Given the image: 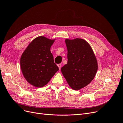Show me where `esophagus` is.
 Here are the masks:
<instances>
[{
	"instance_id": "esophagus-1",
	"label": "esophagus",
	"mask_w": 123,
	"mask_h": 123,
	"mask_svg": "<svg viewBox=\"0 0 123 123\" xmlns=\"http://www.w3.org/2000/svg\"><path fill=\"white\" fill-rule=\"evenodd\" d=\"M58 66L59 67V70H60L61 67V64H58Z\"/></svg>"
}]
</instances>
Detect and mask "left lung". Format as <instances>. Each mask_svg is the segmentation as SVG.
<instances>
[{
	"label": "left lung",
	"instance_id": "1",
	"mask_svg": "<svg viewBox=\"0 0 123 123\" xmlns=\"http://www.w3.org/2000/svg\"><path fill=\"white\" fill-rule=\"evenodd\" d=\"M67 63L61 72L69 85L74 90H79L90 83L98 69V62L88 43L82 39L65 40Z\"/></svg>",
	"mask_w": 123,
	"mask_h": 123
}]
</instances>
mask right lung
Instances as JSON below:
<instances>
[{
	"label": "right lung",
	"mask_w": 123,
	"mask_h": 123,
	"mask_svg": "<svg viewBox=\"0 0 123 123\" xmlns=\"http://www.w3.org/2000/svg\"><path fill=\"white\" fill-rule=\"evenodd\" d=\"M54 40L43 36L35 38L29 45L20 58V68L29 83L37 87L44 86L59 68L50 51Z\"/></svg>",
	"instance_id": "right-lung-1"
}]
</instances>
